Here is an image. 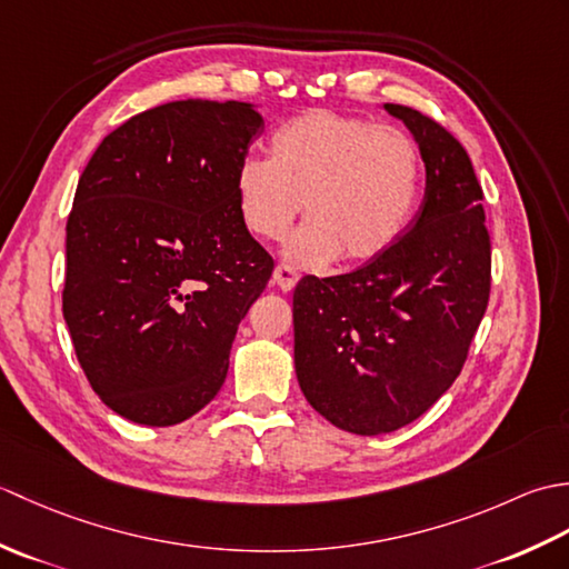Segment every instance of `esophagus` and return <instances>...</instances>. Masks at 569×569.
<instances>
[{"mask_svg":"<svg viewBox=\"0 0 569 569\" xmlns=\"http://www.w3.org/2000/svg\"><path fill=\"white\" fill-rule=\"evenodd\" d=\"M273 283L281 288V291H293V286L298 283V271L293 269V266L288 263H278L273 269Z\"/></svg>","mask_w":569,"mask_h":569,"instance_id":"34e87169","label":"esophagus"}]
</instances>
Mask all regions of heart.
Masks as SVG:
<instances>
[{
  "instance_id": "heart-1",
  "label": "heart",
  "mask_w": 569,
  "mask_h": 569,
  "mask_svg": "<svg viewBox=\"0 0 569 569\" xmlns=\"http://www.w3.org/2000/svg\"><path fill=\"white\" fill-rule=\"evenodd\" d=\"M420 153L403 129L310 110L273 134L271 159L237 168L239 214L249 232L281 239L306 204L288 257L320 266L365 263L389 249L416 204Z\"/></svg>"
}]
</instances>
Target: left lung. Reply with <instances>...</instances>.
Segmentation results:
<instances>
[{
    "label": "left lung",
    "instance_id": "obj_1",
    "mask_svg": "<svg viewBox=\"0 0 569 569\" xmlns=\"http://www.w3.org/2000/svg\"><path fill=\"white\" fill-rule=\"evenodd\" d=\"M418 141L426 198L408 232L352 273L300 278L296 373L308 403L355 435L420 418L462 371L491 291L485 192L435 119L383 104Z\"/></svg>",
    "mask_w": 569,
    "mask_h": 569
}]
</instances>
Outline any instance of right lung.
Returning a JSON list of instances; mask_svg holds the SVG:
<instances>
[{
  "mask_svg": "<svg viewBox=\"0 0 569 569\" xmlns=\"http://www.w3.org/2000/svg\"><path fill=\"white\" fill-rule=\"evenodd\" d=\"M261 129L247 102H166L107 134L78 180L63 318L94 393L139 426H176L212 401L269 283L273 259L234 188Z\"/></svg>",
  "mask_w": 569,
  "mask_h": 569,
  "instance_id": "add662e5",
  "label": "right lung"
}]
</instances>
